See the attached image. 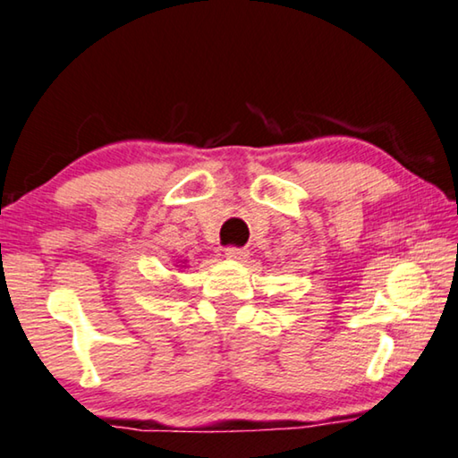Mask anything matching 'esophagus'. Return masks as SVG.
Returning a JSON list of instances; mask_svg holds the SVG:
<instances>
[{
  "mask_svg": "<svg viewBox=\"0 0 458 458\" xmlns=\"http://www.w3.org/2000/svg\"><path fill=\"white\" fill-rule=\"evenodd\" d=\"M246 257H249V252H246L244 249H236V246H228L226 249V259L236 260V263H242Z\"/></svg>",
  "mask_w": 458,
  "mask_h": 458,
  "instance_id": "obj_1",
  "label": "esophagus"
}]
</instances>
